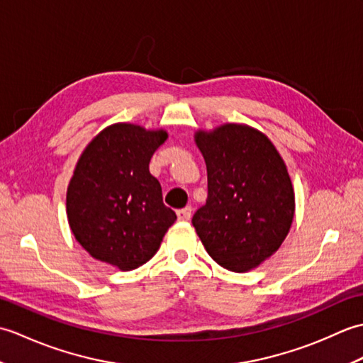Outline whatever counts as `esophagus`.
Returning <instances> with one entry per match:
<instances>
[{"instance_id":"esophagus-1","label":"esophagus","mask_w":363,"mask_h":363,"mask_svg":"<svg viewBox=\"0 0 363 363\" xmlns=\"http://www.w3.org/2000/svg\"><path fill=\"white\" fill-rule=\"evenodd\" d=\"M176 215H177V220H179V221H189L190 217H191V207L190 206L184 207V209L177 211Z\"/></svg>"}]
</instances>
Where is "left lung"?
Returning <instances> with one entry per match:
<instances>
[{
    "label": "left lung",
    "mask_w": 363,
    "mask_h": 363,
    "mask_svg": "<svg viewBox=\"0 0 363 363\" xmlns=\"http://www.w3.org/2000/svg\"><path fill=\"white\" fill-rule=\"evenodd\" d=\"M207 167V199L194 223L209 256L246 273L272 257L295 215V191L281 154L260 130L242 123L198 129Z\"/></svg>",
    "instance_id": "1"
}]
</instances>
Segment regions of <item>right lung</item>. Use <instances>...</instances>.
<instances>
[{
  "label": "right lung",
  "instance_id": "right-lung-1",
  "mask_svg": "<svg viewBox=\"0 0 363 363\" xmlns=\"http://www.w3.org/2000/svg\"><path fill=\"white\" fill-rule=\"evenodd\" d=\"M167 138L165 129L115 123L82 151L67 189V218L94 259L130 272L157 252L176 221L150 173L152 154Z\"/></svg>",
  "mask_w": 363,
  "mask_h": 363
}]
</instances>
